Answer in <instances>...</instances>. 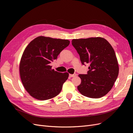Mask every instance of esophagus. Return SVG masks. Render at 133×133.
Wrapping results in <instances>:
<instances>
[{"label":"esophagus","mask_w":133,"mask_h":133,"mask_svg":"<svg viewBox=\"0 0 133 133\" xmlns=\"http://www.w3.org/2000/svg\"><path fill=\"white\" fill-rule=\"evenodd\" d=\"M69 76H70V77H74V76H76V74H69Z\"/></svg>","instance_id":"esophagus-1"}]
</instances>
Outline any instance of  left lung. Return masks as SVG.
I'll return each instance as SVG.
<instances>
[{"mask_svg":"<svg viewBox=\"0 0 133 133\" xmlns=\"http://www.w3.org/2000/svg\"><path fill=\"white\" fill-rule=\"evenodd\" d=\"M71 44L80 56L82 64H89L87 74H79V92L91 98L105 95L114 85L119 74L114 50L102 37L73 39Z\"/></svg>","mask_w":133,"mask_h":133,"instance_id":"1","label":"left lung"}]
</instances>
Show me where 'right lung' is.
I'll list each match as a JSON object with an SVG mask.
<instances>
[{
    "label": "right lung",
    "mask_w": 133,
    "mask_h": 133,
    "mask_svg": "<svg viewBox=\"0 0 133 133\" xmlns=\"http://www.w3.org/2000/svg\"><path fill=\"white\" fill-rule=\"evenodd\" d=\"M70 41L39 36L31 41L24 51L19 64L23 85L32 97L45 100L61 91L69 73L51 69V62L67 47Z\"/></svg>",
    "instance_id": "obj_1"
}]
</instances>
